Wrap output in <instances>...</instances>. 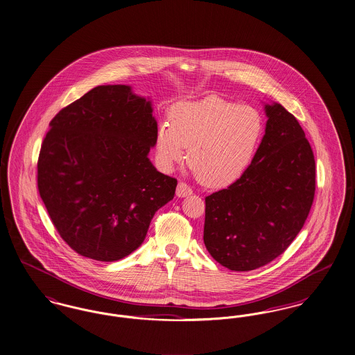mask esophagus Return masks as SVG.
Listing matches in <instances>:
<instances>
[{
  "mask_svg": "<svg viewBox=\"0 0 355 355\" xmlns=\"http://www.w3.org/2000/svg\"><path fill=\"white\" fill-rule=\"evenodd\" d=\"M176 195H178L179 198L189 196V195H192V189L189 188V185L185 184L184 182H180V183L178 184V188H176Z\"/></svg>",
  "mask_w": 355,
  "mask_h": 355,
  "instance_id": "1",
  "label": "esophagus"
}]
</instances>
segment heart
Returning <instances> with one entry per match:
<instances>
[{"label":"heart","instance_id":"b5f03b06","mask_svg":"<svg viewBox=\"0 0 355 355\" xmlns=\"http://www.w3.org/2000/svg\"><path fill=\"white\" fill-rule=\"evenodd\" d=\"M168 122L156 132V156L170 170L185 157L198 179L208 187H228L247 171L263 134L256 108L239 106L209 95L180 102L168 111Z\"/></svg>","mask_w":355,"mask_h":355}]
</instances>
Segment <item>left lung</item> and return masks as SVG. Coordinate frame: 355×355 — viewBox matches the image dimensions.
I'll list each match as a JSON object with an SVG mask.
<instances>
[{
	"label": "left lung",
	"mask_w": 355,
	"mask_h": 355,
	"mask_svg": "<svg viewBox=\"0 0 355 355\" xmlns=\"http://www.w3.org/2000/svg\"><path fill=\"white\" fill-rule=\"evenodd\" d=\"M260 147L233 184L205 198L204 244L223 266L247 272L273 261L293 243L315 192V160L298 121L266 105Z\"/></svg>",
	"instance_id": "8db88e82"
}]
</instances>
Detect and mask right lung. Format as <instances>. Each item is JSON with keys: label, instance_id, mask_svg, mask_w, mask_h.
I'll return each mask as SVG.
<instances>
[{"label": "right lung", "instance_id": "add662e5", "mask_svg": "<svg viewBox=\"0 0 355 355\" xmlns=\"http://www.w3.org/2000/svg\"><path fill=\"white\" fill-rule=\"evenodd\" d=\"M50 127L37 184L54 228L83 257L128 256L178 185L147 156L157 132L151 102L125 85L96 86L62 108Z\"/></svg>", "mask_w": 355, "mask_h": 355}]
</instances>
